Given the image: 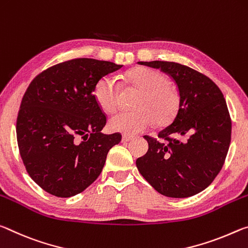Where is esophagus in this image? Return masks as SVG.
<instances>
[{"mask_svg":"<svg viewBox=\"0 0 248 248\" xmlns=\"http://www.w3.org/2000/svg\"><path fill=\"white\" fill-rule=\"evenodd\" d=\"M133 140V136H129V135H123L122 136V141H123V143H126V141H129V140Z\"/></svg>","mask_w":248,"mask_h":248,"instance_id":"34e87169","label":"esophagus"}]
</instances>
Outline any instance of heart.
<instances>
[{"instance_id": "1", "label": "heart", "mask_w": 248, "mask_h": 248, "mask_svg": "<svg viewBox=\"0 0 248 248\" xmlns=\"http://www.w3.org/2000/svg\"><path fill=\"white\" fill-rule=\"evenodd\" d=\"M122 80L128 88L140 92L133 104L132 112H122L112 116L108 128L123 134H137L152 126L154 122L166 125L176 115L179 95L169 83L168 77L152 68L136 67L125 71ZM94 97L99 107L107 113H113L119 107L121 87L109 77L97 81Z\"/></svg>"}]
</instances>
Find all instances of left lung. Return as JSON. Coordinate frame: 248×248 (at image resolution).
Masks as SVG:
<instances>
[{
    "label": "left lung",
    "instance_id": "left-lung-1",
    "mask_svg": "<svg viewBox=\"0 0 248 248\" xmlns=\"http://www.w3.org/2000/svg\"><path fill=\"white\" fill-rule=\"evenodd\" d=\"M159 69L176 83L179 107L157 137L145 135L148 151L136 166L166 197L188 198L209 186L229 152L232 121L222 91L209 77L170 62H139Z\"/></svg>",
    "mask_w": 248,
    "mask_h": 248
}]
</instances>
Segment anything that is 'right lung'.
I'll use <instances>...</instances> for the list:
<instances>
[{"mask_svg": "<svg viewBox=\"0 0 248 248\" xmlns=\"http://www.w3.org/2000/svg\"><path fill=\"white\" fill-rule=\"evenodd\" d=\"M122 64L91 58L60 62L36 76L16 121L19 154L31 178L45 191L69 198L86 190L102 171L120 133H101L107 115L94 87Z\"/></svg>", "mask_w": 248, "mask_h": 248, "instance_id": "add662e5", "label": "right lung"}]
</instances>
